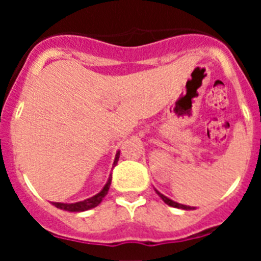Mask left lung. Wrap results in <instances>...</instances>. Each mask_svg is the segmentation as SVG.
<instances>
[{
	"label": "left lung",
	"instance_id": "8db88e82",
	"mask_svg": "<svg viewBox=\"0 0 261 261\" xmlns=\"http://www.w3.org/2000/svg\"><path fill=\"white\" fill-rule=\"evenodd\" d=\"M154 190H155V188H154ZM155 192H156V195H158L159 197H161V199H162L163 201H165L166 204L168 205V206H172V208H177V209H184V211H192V209H195V206H190V205L179 204V202L174 201V200L168 199L167 196H165V195H163V193H161L158 190H155Z\"/></svg>",
	"mask_w": 261,
	"mask_h": 261
}]
</instances>
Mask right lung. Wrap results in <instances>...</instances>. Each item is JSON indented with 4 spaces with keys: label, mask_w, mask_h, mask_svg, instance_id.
I'll return each instance as SVG.
<instances>
[{
    "label": "right lung",
    "mask_w": 261,
    "mask_h": 261,
    "mask_svg": "<svg viewBox=\"0 0 261 261\" xmlns=\"http://www.w3.org/2000/svg\"><path fill=\"white\" fill-rule=\"evenodd\" d=\"M119 156H120V151H117L116 155H115L114 166L117 165ZM114 166H112V167H114ZM111 180H112V175L110 174L107 183H106L105 187L100 190V192L94 195L93 197H89V199L84 200V201L70 202V204H69V202H52V205H55L56 208L62 209V211H66V212H85V211H89V209L95 208V206H98V205L102 202V200L105 199L106 195L108 193V190H110V186H111Z\"/></svg>",
    "instance_id": "add662e5"
}]
</instances>
